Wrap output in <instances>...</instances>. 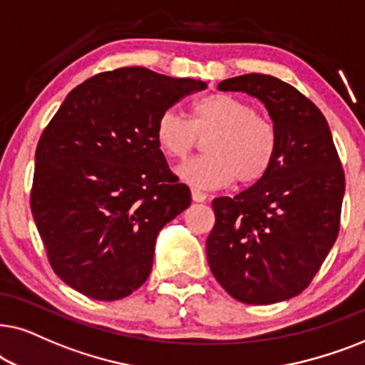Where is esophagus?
<instances>
[{
  "mask_svg": "<svg viewBox=\"0 0 365 365\" xmlns=\"http://www.w3.org/2000/svg\"><path fill=\"white\" fill-rule=\"evenodd\" d=\"M192 198H193V202H205L207 193L198 190V188H192Z\"/></svg>",
  "mask_w": 365,
  "mask_h": 365,
  "instance_id": "obj_1",
  "label": "esophagus"
}]
</instances>
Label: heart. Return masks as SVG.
I'll use <instances>...</instances> for the list:
<instances>
[{
	"mask_svg": "<svg viewBox=\"0 0 365 365\" xmlns=\"http://www.w3.org/2000/svg\"><path fill=\"white\" fill-rule=\"evenodd\" d=\"M207 134V153L178 168L185 182L218 188L237 180L240 187H250L269 175L279 150V135L274 123L244 98L228 93L203 96L192 106V120L170 108L155 125L158 147L175 160L192 153L198 147V137Z\"/></svg>",
	"mask_w": 365,
	"mask_h": 365,
	"instance_id": "heart-1",
	"label": "heart"
}]
</instances>
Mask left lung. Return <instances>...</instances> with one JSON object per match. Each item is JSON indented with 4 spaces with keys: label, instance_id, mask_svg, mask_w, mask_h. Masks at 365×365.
Returning <instances> with one entry per match:
<instances>
[{
    "label": "left lung",
    "instance_id": "8db88e82",
    "mask_svg": "<svg viewBox=\"0 0 365 365\" xmlns=\"http://www.w3.org/2000/svg\"><path fill=\"white\" fill-rule=\"evenodd\" d=\"M217 88L259 98L274 121L279 150L264 180L212 202L208 265L239 302H282L309 287L332 249L346 175L322 111L292 85L250 73Z\"/></svg>",
    "mask_w": 365,
    "mask_h": 365
}]
</instances>
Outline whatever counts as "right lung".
Listing matches in <instances>:
<instances>
[{"label":"right lung","mask_w":365,"mask_h":365,"mask_svg":"<svg viewBox=\"0 0 365 365\" xmlns=\"http://www.w3.org/2000/svg\"><path fill=\"white\" fill-rule=\"evenodd\" d=\"M205 88L140 66L103 71L73 88L43 130L31 212L51 269L71 289L118 300L148 279L158 232L192 200L155 125Z\"/></svg>","instance_id":"obj_1"}]
</instances>
